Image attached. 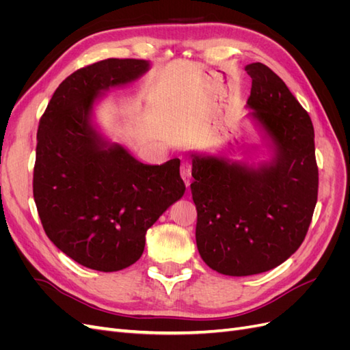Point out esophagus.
Wrapping results in <instances>:
<instances>
[{"instance_id": "34e87169", "label": "esophagus", "mask_w": 350, "mask_h": 350, "mask_svg": "<svg viewBox=\"0 0 350 350\" xmlns=\"http://www.w3.org/2000/svg\"><path fill=\"white\" fill-rule=\"evenodd\" d=\"M179 174H181L183 181L185 183V187L188 188L189 187V179H191V166H189V163L183 162L181 163V171H179Z\"/></svg>"}]
</instances>
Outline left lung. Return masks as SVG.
Segmentation results:
<instances>
[{"instance_id": "8db88e82", "label": "left lung", "mask_w": 350, "mask_h": 350, "mask_svg": "<svg viewBox=\"0 0 350 350\" xmlns=\"http://www.w3.org/2000/svg\"><path fill=\"white\" fill-rule=\"evenodd\" d=\"M247 100L269 161L257 165L191 153L196 241L201 258L226 276L280 266L301 247L319 194L314 126L284 81L261 62L245 67Z\"/></svg>"}]
</instances>
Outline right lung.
Here are the masks:
<instances>
[{"label": "right lung", "mask_w": 350, "mask_h": 350, "mask_svg": "<svg viewBox=\"0 0 350 350\" xmlns=\"http://www.w3.org/2000/svg\"><path fill=\"white\" fill-rule=\"evenodd\" d=\"M150 61L109 58L62 81L38 129L33 197L48 238L81 266L118 271L142 257L146 232L185 193L179 159L146 165L94 122L109 89L143 77Z\"/></svg>", "instance_id": "obj_1"}]
</instances>
